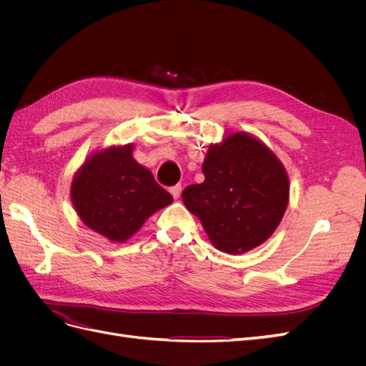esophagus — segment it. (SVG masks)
I'll list each match as a JSON object with an SVG mask.
<instances>
[{
	"label": "esophagus",
	"instance_id": "obj_1",
	"mask_svg": "<svg viewBox=\"0 0 366 366\" xmlns=\"http://www.w3.org/2000/svg\"><path fill=\"white\" fill-rule=\"evenodd\" d=\"M169 192L172 194V197H174V198H179V197H180V194H182V184H175V186H172L171 189H169Z\"/></svg>",
	"mask_w": 366,
	"mask_h": 366
}]
</instances>
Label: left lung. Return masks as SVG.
<instances>
[{"label": "left lung", "instance_id": "left-lung-1", "mask_svg": "<svg viewBox=\"0 0 366 366\" xmlns=\"http://www.w3.org/2000/svg\"><path fill=\"white\" fill-rule=\"evenodd\" d=\"M203 174L204 182L186 186L182 198L212 244L230 254L262 244L289 203V177L278 157L247 132H234L209 147Z\"/></svg>", "mask_w": 366, "mask_h": 366}]
</instances>
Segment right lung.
Segmentation results:
<instances>
[{"label": "right lung", "instance_id": "1", "mask_svg": "<svg viewBox=\"0 0 366 366\" xmlns=\"http://www.w3.org/2000/svg\"><path fill=\"white\" fill-rule=\"evenodd\" d=\"M172 195L132 159V145L112 147L86 159L71 183V202L86 227L124 242Z\"/></svg>", "mask_w": 366, "mask_h": 366}]
</instances>
